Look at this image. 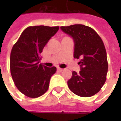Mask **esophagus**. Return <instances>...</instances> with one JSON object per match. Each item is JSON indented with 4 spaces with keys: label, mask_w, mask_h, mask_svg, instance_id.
Listing matches in <instances>:
<instances>
[{
    "label": "esophagus",
    "mask_w": 121,
    "mask_h": 121,
    "mask_svg": "<svg viewBox=\"0 0 121 121\" xmlns=\"http://www.w3.org/2000/svg\"><path fill=\"white\" fill-rule=\"evenodd\" d=\"M58 69V71H60V72H62V71H63V70H64L63 69H61V68H58V69Z\"/></svg>",
    "instance_id": "esophagus-1"
}]
</instances>
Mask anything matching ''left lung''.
Instances as JSON below:
<instances>
[{"label":"left lung","instance_id":"8db88e82","mask_svg":"<svg viewBox=\"0 0 121 121\" xmlns=\"http://www.w3.org/2000/svg\"><path fill=\"white\" fill-rule=\"evenodd\" d=\"M61 30L74 41V58L78 62L80 71H73L67 81L69 89L76 95L89 97L97 93L106 82L108 61L104 43L91 28L83 25L61 26Z\"/></svg>","mask_w":121,"mask_h":121}]
</instances>
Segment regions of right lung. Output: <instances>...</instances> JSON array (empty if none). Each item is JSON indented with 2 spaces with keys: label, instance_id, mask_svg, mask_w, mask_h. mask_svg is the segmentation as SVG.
Instances as JSON below:
<instances>
[{
  "label": "right lung",
  "instance_id": "right-lung-1",
  "mask_svg": "<svg viewBox=\"0 0 121 121\" xmlns=\"http://www.w3.org/2000/svg\"><path fill=\"white\" fill-rule=\"evenodd\" d=\"M59 26H34L26 28L13 46L10 55V71L15 86L22 94L37 98L47 91L55 67L40 63L39 54Z\"/></svg>",
  "mask_w": 121,
  "mask_h": 121
}]
</instances>
